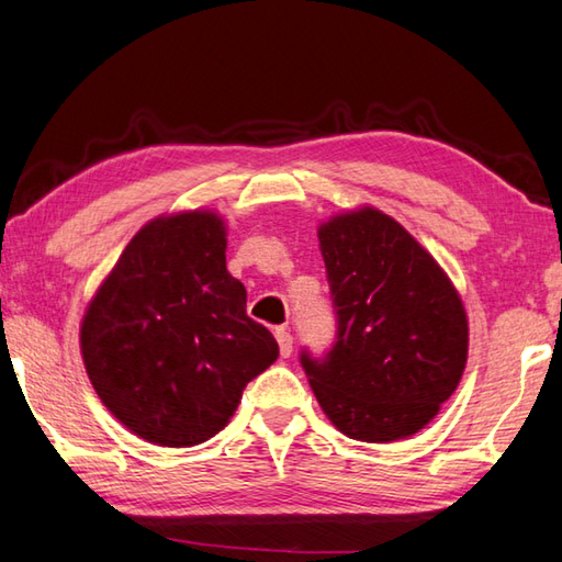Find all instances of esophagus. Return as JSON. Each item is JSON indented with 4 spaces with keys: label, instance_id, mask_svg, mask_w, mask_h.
Masks as SVG:
<instances>
[{
    "label": "esophagus",
    "instance_id": "34e87169",
    "mask_svg": "<svg viewBox=\"0 0 562 562\" xmlns=\"http://www.w3.org/2000/svg\"><path fill=\"white\" fill-rule=\"evenodd\" d=\"M274 338H278L280 356L282 358H290V353H292V336H290L288 328H278V331H274Z\"/></svg>",
    "mask_w": 562,
    "mask_h": 562
}]
</instances>
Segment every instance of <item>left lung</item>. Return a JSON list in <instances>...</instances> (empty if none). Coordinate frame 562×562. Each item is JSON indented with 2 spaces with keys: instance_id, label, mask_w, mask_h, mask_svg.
Masks as SVG:
<instances>
[{
  "instance_id": "left-lung-1",
  "label": "left lung",
  "mask_w": 562,
  "mask_h": 562,
  "mask_svg": "<svg viewBox=\"0 0 562 562\" xmlns=\"http://www.w3.org/2000/svg\"><path fill=\"white\" fill-rule=\"evenodd\" d=\"M338 334L302 366L340 434L392 443L419 434L456 392L468 362V314L443 268L375 206L318 226Z\"/></svg>"
}]
</instances>
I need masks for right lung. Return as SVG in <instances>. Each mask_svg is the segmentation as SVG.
Instances as JSON below:
<instances>
[{
  "mask_svg": "<svg viewBox=\"0 0 562 562\" xmlns=\"http://www.w3.org/2000/svg\"><path fill=\"white\" fill-rule=\"evenodd\" d=\"M85 370L131 434L190 448L234 416L246 384L280 356L226 270V222L212 209L162 214L128 240L87 304Z\"/></svg>",
  "mask_w": 562,
  "mask_h": 562,
  "instance_id": "right-lung-1",
  "label": "right lung"
}]
</instances>
